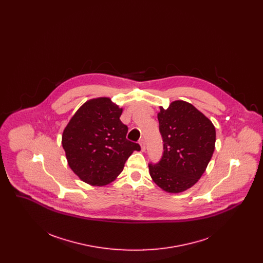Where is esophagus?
<instances>
[{
	"label": "esophagus",
	"mask_w": 263,
	"mask_h": 263,
	"mask_svg": "<svg viewBox=\"0 0 263 263\" xmlns=\"http://www.w3.org/2000/svg\"><path fill=\"white\" fill-rule=\"evenodd\" d=\"M139 144H140V146H141V150L144 151L146 150V145H145V141L143 140V139H141L140 141H139Z\"/></svg>",
	"instance_id": "obj_1"
}]
</instances>
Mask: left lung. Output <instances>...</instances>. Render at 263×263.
Instances as JSON below:
<instances>
[{
  "label": "left lung",
  "instance_id": "1",
  "mask_svg": "<svg viewBox=\"0 0 263 263\" xmlns=\"http://www.w3.org/2000/svg\"><path fill=\"white\" fill-rule=\"evenodd\" d=\"M163 155L150 163L153 181L168 193L192 187L206 171L215 150L216 130L212 121L184 100H175L158 113Z\"/></svg>",
  "mask_w": 263,
  "mask_h": 263
}]
</instances>
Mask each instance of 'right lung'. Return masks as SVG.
<instances>
[{
  "label": "right lung",
  "instance_id": "right-lung-1",
  "mask_svg": "<svg viewBox=\"0 0 263 263\" xmlns=\"http://www.w3.org/2000/svg\"><path fill=\"white\" fill-rule=\"evenodd\" d=\"M122 108L109 98L86 101L63 131L68 164L81 180L104 186L120 175L139 144L126 139L128 127L119 117Z\"/></svg>",
  "mask_w": 263,
  "mask_h": 263
}]
</instances>
